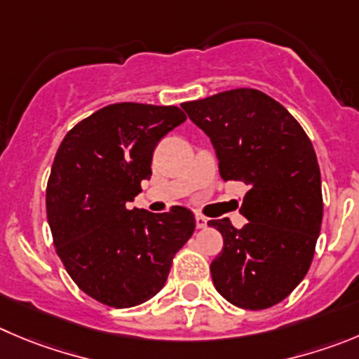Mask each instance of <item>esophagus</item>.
Instances as JSON below:
<instances>
[{
    "label": "esophagus",
    "instance_id": "1",
    "mask_svg": "<svg viewBox=\"0 0 359 359\" xmlns=\"http://www.w3.org/2000/svg\"><path fill=\"white\" fill-rule=\"evenodd\" d=\"M196 229H205L207 226V217L200 216V214H196Z\"/></svg>",
    "mask_w": 359,
    "mask_h": 359
}]
</instances>
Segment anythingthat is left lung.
<instances>
[{"label":"left lung","mask_w":359,"mask_h":359,"mask_svg":"<svg viewBox=\"0 0 359 359\" xmlns=\"http://www.w3.org/2000/svg\"><path fill=\"white\" fill-rule=\"evenodd\" d=\"M210 138L223 180L248 186L236 229L229 217L209 221L223 236L210 264L214 287L229 303L264 310L285 299L310 269L323 223L316 150L280 102L237 88L182 104Z\"/></svg>","instance_id":"obj_1"}]
</instances>
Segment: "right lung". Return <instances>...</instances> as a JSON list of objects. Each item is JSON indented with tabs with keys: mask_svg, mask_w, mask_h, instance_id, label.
<instances>
[{
	"mask_svg": "<svg viewBox=\"0 0 359 359\" xmlns=\"http://www.w3.org/2000/svg\"><path fill=\"white\" fill-rule=\"evenodd\" d=\"M184 120L177 106L111 104L72 127L56 152L46 191L56 253L99 303L130 308L156 296L195 232L186 207L127 209L152 175L159 140Z\"/></svg>",
	"mask_w": 359,
	"mask_h": 359,
	"instance_id": "right-lung-1",
	"label": "right lung"
}]
</instances>
